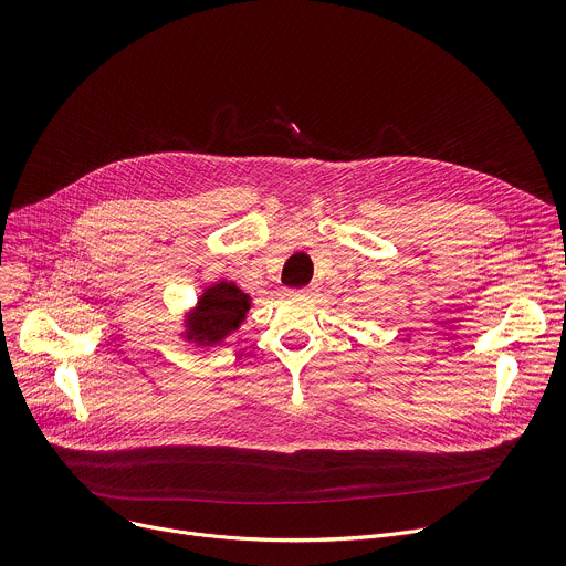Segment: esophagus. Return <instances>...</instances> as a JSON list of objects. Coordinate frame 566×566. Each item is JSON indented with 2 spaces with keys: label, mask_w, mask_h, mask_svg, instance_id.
Wrapping results in <instances>:
<instances>
[{
  "label": "esophagus",
  "mask_w": 566,
  "mask_h": 566,
  "mask_svg": "<svg viewBox=\"0 0 566 566\" xmlns=\"http://www.w3.org/2000/svg\"><path fill=\"white\" fill-rule=\"evenodd\" d=\"M315 287H300V290H290V294H297V297H311Z\"/></svg>",
  "instance_id": "esophagus-1"
}]
</instances>
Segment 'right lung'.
<instances>
[{"label":"right lung","instance_id":"1","mask_svg":"<svg viewBox=\"0 0 566 566\" xmlns=\"http://www.w3.org/2000/svg\"><path fill=\"white\" fill-rule=\"evenodd\" d=\"M251 308L249 294L234 283H217L205 290L196 311L186 319V338L200 345H217L239 327Z\"/></svg>","mask_w":566,"mask_h":566}]
</instances>
